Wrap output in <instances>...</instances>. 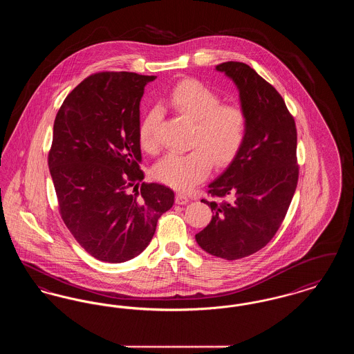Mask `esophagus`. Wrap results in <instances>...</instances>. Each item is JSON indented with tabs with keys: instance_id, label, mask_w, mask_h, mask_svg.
<instances>
[{
	"instance_id": "esophagus-1",
	"label": "esophagus",
	"mask_w": 354,
	"mask_h": 354,
	"mask_svg": "<svg viewBox=\"0 0 354 354\" xmlns=\"http://www.w3.org/2000/svg\"><path fill=\"white\" fill-rule=\"evenodd\" d=\"M188 202H189V199H188V196H185V194H176V196H175L176 204L183 205V204H187Z\"/></svg>"
}]
</instances>
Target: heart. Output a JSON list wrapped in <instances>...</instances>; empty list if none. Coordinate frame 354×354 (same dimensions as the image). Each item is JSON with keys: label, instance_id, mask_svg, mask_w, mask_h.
<instances>
[{"label": "heart", "instance_id": "b5f03b06", "mask_svg": "<svg viewBox=\"0 0 354 354\" xmlns=\"http://www.w3.org/2000/svg\"><path fill=\"white\" fill-rule=\"evenodd\" d=\"M169 104L175 113L194 122L191 150L166 155L155 166V176L165 185L185 191L207 178L212 163L221 167L235 158L244 145L248 120L240 106L221 104V98L214 88L194 78L174 86ZM158 120L159 111L152 109L139 124V142L146 151L155 152L158 149L155 139Z\"/></svg>", "mask_w": 354, "mask_h": 354}]
</instances>
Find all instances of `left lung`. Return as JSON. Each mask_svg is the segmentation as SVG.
<instances>
[{
	"mask_svg": "<svg viewBox=\"0 0 354 354\" xmlns=\"http://www.w3.org/2000/svg\"><path fill=\"white\" fill-rule=\"evenodd\" d=\"M215 70L235 84L248 127L240 151L208 185L219 201L203 199L214 215L195 239L205 252L237 260L266 247L286 218L299 179L297 133L281 95L252 68L230 61Z\"/></svg>",
	"mask_w": 354,
	"mask_h": 354,
	"instance_id": "1",
	"label": "left lung"
}]
</instances>
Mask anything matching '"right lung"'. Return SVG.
Instances as JSON below:
<instances>
[{
  "label": "right lung",
  "mask_w": 354,
  "mask_h": 354,
  "mask_svg": "<svg viewBox=\"0 0 354 354\" xmlns=\"http://www.w3.org/2000/svg\"><path fill=\"white\" fill-rule=\"evenodd\" d=\"M155 75L103 71L62 103L53 129L49 169L68 231L86 252L124 263L150 244L174 191L142 183L139 103Z\"/></svg>",
  "instance_id": "obj_1"
}]
</instances>
